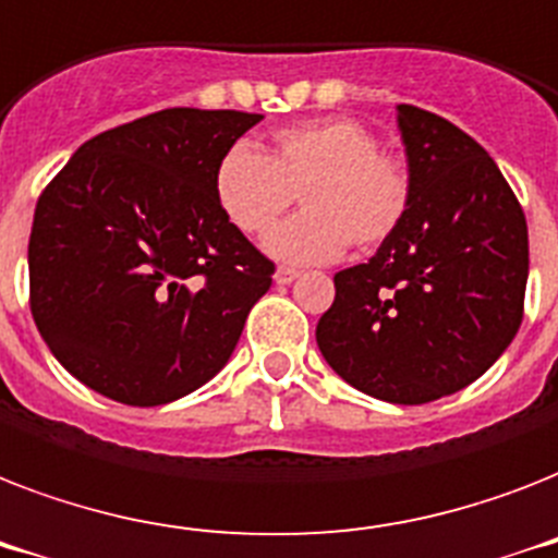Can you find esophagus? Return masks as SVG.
I'll return each instance as SVG.
<instances>
[{"label": "esophagus", "mask_w": 558, "mask_h": 558, "mask_svg": "<svg viewBox=\"0 0 558 558\" xmlns=\"http://www.w3.org/2000/svg\"><path fill=\"white\" fill-rule=\"evenodd\" d=\"M296 276H300V270H293V267H279L274 279H276V284H291Z\"/></svg>", "instance_id": "34e87169"}]
</instances>
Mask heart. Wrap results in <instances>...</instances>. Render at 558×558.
<instances>
[{
    "label": "heart",
    "instance_id": "heart-1",
    "mask_svg": "<svg viewBox=\"0 0 558 558\" xmlns=\"http://www.w3.org/2000/svg\"><path fill=\"white\" fill-rule=\"evenodd\" d=\"M300 193L302 213L267 235L265 251L293 265L340 258L349 242H389L412 207V178L356 120L325 118L274 132L270 149L233 144L216 163L213 195L244 235H262Z\"/></svg>",
    "mask_w": 558,
    "mask_h": 558
}]
</instances>
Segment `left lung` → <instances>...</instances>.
Wrapping results in <instances>:
<instances>
[{"instance_id": "left-lung-1", "label": "left lung", "mask_w": 558, "mask_h": 558, "mask_svg": "<svg viewBox=\"0 0 558 558\" xmlns=\"http://www.w3.org/2000/svg\"><path fill=\"white\" fill-rule=\"evenodd\" d=\"M398 129L409 216L365 265L333 276L316 345L354 389L417 405L478 380L519 331L527 221L496 160L456 123L403 102Z\"/></svg>"}]
</instances>
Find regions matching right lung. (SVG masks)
<instances>
[{
	"label": "right lung",
	"instance_id": "1",
	"mask_svg": "<svg viewBox=\"0 0 558 558\" xmlns=\"http://www.w3.org/2000/svg\"><path fill=\"white\" fill-rule=\"evenodd\" d=\"M258 120L155 111L86 141L39 195L31 314L88 389L160 405L227 365L274 262L221 216L213 172Z\"/></svg>",
	"mask_w": 558,
	"mask_h": 558
}]
</instances>
